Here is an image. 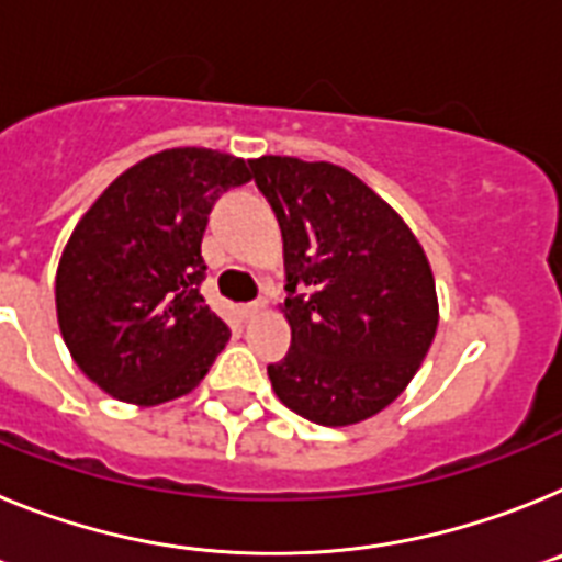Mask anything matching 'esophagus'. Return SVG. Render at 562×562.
<instances>
[{
  "label": "esophagus",
  "mask_w": 562,
  "mask_h": 562,
  "mask_svg": "<svg viewBox=\"0 0 562 562\" xmlns=\"http://www.w3.org/2000/svg\"><path fill=\"white\" fill-rule=\"evenodd\" d=\"M261 310H265V301H250V304L238 306V315L245 317V321H250V317H256Z\"/></svg>",
  "instance_id": "esophagus-1"
}]
</instances>
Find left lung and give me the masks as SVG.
Listing matches in <instances>:
<instances>
[{"instance_id": "left-lung-1", "label": "left lung", "mask_w": 562, "mask_h": 562, "mask_svg": "<svg viewBox=\"0 0 562 562\" xmlns=\"http://www.w3.org/2000/svg\"><path fill=\"white\" fill-rule=\"evenodd\" d=\"M250 177L284 236L292 346L267 366L278 400L329 428L380 414L414 380L439 324L419 241L340 166L258 157Z\"/></svg>"}]
</instances>
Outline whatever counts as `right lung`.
Instances as JSON below:
<instances>
[{
    "instance_id": "right-lung-1",
    "label": "right lung",
    "mask_w": 562,
    "mask_h": 562,
    "mask_svg": "<svg viewBox=\"0 0 562 562\" xmlns=\"http://www.w3.org/2000/svg\"><path fill=\"white\" fill-rule=\"evenodd\" d=\"M247 162L168 148L121 173L67 241L56 276L64 342L106 394L160 405L200 385L231 329L205 304L202 236Z\"/></svg>"
}]
</instances>
